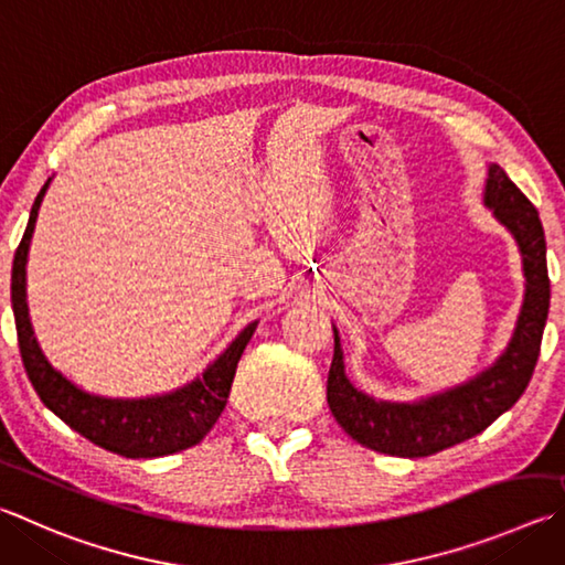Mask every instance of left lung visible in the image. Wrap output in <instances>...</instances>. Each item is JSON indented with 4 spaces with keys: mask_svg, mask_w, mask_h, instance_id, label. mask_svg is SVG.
Returning <instances> with one entry per match:
<instances>
[{
    "mask_svg": "<svg viewBox=\"0 0 565 565\" xmlns=\"http://www.w3.org/2000/svg\"><path fill=\"white\" fill-rule=\"evenodd\" d=\"M484 202L497 220L514 234L524 256L526 299L521 306L514 338L499 361L467 385L419 403H383L348 383L343 353L338 343L328 371V407L355 443L395 457H427L465 443L494 423L524 395L541 353L543 326L548 318L551 281L546 264V237L539 212L499 166L489 168Z\"/></svg>",
    "mask_w": 565,
    "mask_h": 565,
    "instance_id": "left-lung-1",
    "label": "left lung"
}]
</instances>
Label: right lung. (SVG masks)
<instances>
[{
    "label": "right lung",
    "instance_id": "obj_1",
    "mask_svg": "<svg viewBox=\"0 0 565 565\" xmlns=\"http://www.w3.org/2000/svg\"><path fill=\"white\" fill-rule=\"evenodd\" d=\"M46 188L49 182L36 194L26 232L22 242H19L12 266V309L19 353H22L24 371L36 395L41 397V403L56 417L64 419L71 429L84 435L88 443L120 457H162L198 445L210 433L212 425L217 423L224 405H227L237 363L249 343L256 323L244 328L227 351L202 373V377L170 395L146 399H108L88 395L76 385H71L41 355L26 311V254Z\"/></svg>",
    "mask_w": 565,
    "mask_h": 565
}]
</instances>
